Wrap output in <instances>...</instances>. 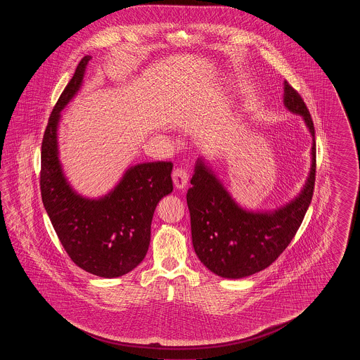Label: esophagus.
<instances>
[{"label":"esophagus","instance_id":"obj_1","mask_svg":"<svg viewBox=\"0 0 360 360\" xmlns=\"http://www.w3.org/2000/svg\"><path fill=\"white\" fill-rule=\"evenodd\" d=\"M172 182L176 188H185L188 182V174L185 169H175L172 172Z\"/></svg>","mask_w":360,"mask_h":360}]
</instances>
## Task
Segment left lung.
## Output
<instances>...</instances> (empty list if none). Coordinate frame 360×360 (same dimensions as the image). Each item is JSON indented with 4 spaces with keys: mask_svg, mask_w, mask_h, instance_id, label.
Wrapping results in <instances>:
<instances>
[{
    "mask_svg": "<svg viewBox=\"0 0 360 360\" xmlns=\"http://www.w3.org/2000/svg\"><path fill=\"white\" fill-rule=\"evenodd\" d=\"M285 108L302 117L311 136V165L304 188L285 205L251 210L238 204L201 156L186 194L193 247L207 270L240 279L269 267L290 244L308 210L316 179L314 127L301 96L286 81Z\"/></svg>",
    "mask_w": 360,
    "mask_h": 360,
    "instance_id": "obj_1",
    "label": "left lung"
}]
</instances>
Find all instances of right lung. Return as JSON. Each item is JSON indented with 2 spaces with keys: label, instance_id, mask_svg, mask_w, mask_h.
<instances>
[{
  "label": "right lung",
  "instance_id": "right-lung-1",
  "mask_svg": "<svg viewBox=\"0 0 360 360\" xmlns=\"http://www.w3.org/2000/svg\"><path fill=\"white\" fill-rule=\"evenodd\" d=\"M90 55L82 58L53 106L41 143L40 190L52 226L71 260L90 274L117 278L146 257L158 202L172 191V162L128 167L117 185L98 198L70 185L59 159L60 112L79 91Z\"/></svg>",
  "mask_w": 360,
  "mask_h": 360
}]
</instances>
